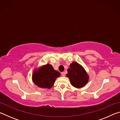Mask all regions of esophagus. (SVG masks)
Returning a JSON list of instances; mask_svg holds the SVG:
<instances>
[{
    "label": "esophagus",
    "mask_w": 120,
    "mask_h": 120,
    "mask_svg": "<svg viewBox=\"0 0 120 120\" xmlns=\"http://www.w3.org/2000/svg\"><path fill=\"white\" fill-rule=\"evenodd\" d=\"M61 76L62 77H64L65 76V73L64 72H61Z\"/></svg>",
    "instance_id": "obj_1"
}]
</instances>
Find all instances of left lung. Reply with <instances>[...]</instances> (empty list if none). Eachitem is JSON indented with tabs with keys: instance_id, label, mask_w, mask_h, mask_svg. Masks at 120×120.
<instances>
[{
	"instance_id": "obj_1",
	"label": "left lung",
	"mask_w": 120,
	"mask_h": 120,
	"mask_svg": "<svg viewBox=\"0 0 120 120\" xmlns=\"http://www.w3.org/2000/svg\"><path fill=\"white\" fill-rule=\"evenodd\" d=\"M66 76L69 79L70 84L77 88L84 87L88 82L89 76L82 65L76 62L70 64Z\"/></svg>"
}]
</instances>
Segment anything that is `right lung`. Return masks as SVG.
Instances as JSON below:
<instances>
[{"label":"right lung","mask_w":120,"mask_h":120,"mask_svg":"<svg viewBox=\"0 0 120 120\" xmlns=\"http://www.w3.org/2000/svg\"><path fill=\"white\" fill-rule=\"evenodd\" d=\"M60 76V73L54 70L51 64H46L34 69L32 78L34 84L38 87L49 89Z\"/></svg>","instance_id":"right-lung-1"}]
</instances>
